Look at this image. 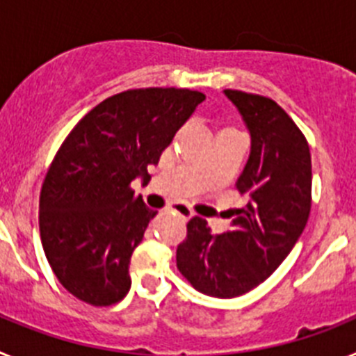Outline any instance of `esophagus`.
<instances>
[{
  "label": "esophagus",
  "instance_id": "esophagus-1",
  "mask_svg": "<svg viewBox=\"0 0 356 356\" xmlns=\"http://www.w3.org/2000/svg\"><path fill=\"white\" fill-rule=\"evenodd\" d=\"M175 210L176 213H180L181 217H184V219H191V217H194V212H193V209H188L187 205H184V203H176L175 205Z\"/></svg>",
  "mask_w": 356,
  "mask_h": 356
}]
</instances>
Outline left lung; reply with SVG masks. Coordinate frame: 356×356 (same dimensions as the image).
<instances>
[{
    "label": "left lung",
    "instance_id": "left-lung-1",
    "mask_svg": "<svg viewBox=\"0 0 356 356\" xmlns=\"http://www.w3.org/2000/svg\"><path fill=\"white\" fill-rule=\"evenodd\" d=\"M225 94L251 135L250 159L237 180L248 203L232 212V228L221 235L203 217H193L176 266L196 291L237 298L271 276L303 234L312 207V162L305 135L271 97Z\"/></svg>",
    "mask_w": 356,
    "mask_h": 356
}]
</instances>
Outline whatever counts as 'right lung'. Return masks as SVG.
<instances>
[{"label":"right lung","mask_w":356,"mask_h":356,"mask_svg":"<svg viewBox=\"0 0 356 356\" xmlns=\"http://www.w3.org/2000/svg\"><path fill=\"white\" fill-rule=\"evenodd\" d=\"M203 99L175 87L124 90L85 114L56 151L40 188V241L74 298L108 307L128 294L131 253L156 216L130 185L149 181L147 165Z\"/></svg>","instance_id":"right-lung-1"}]
</instances>
